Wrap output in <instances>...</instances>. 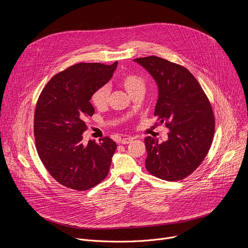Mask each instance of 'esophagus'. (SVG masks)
Returning <instances> with one entry per match:
<instances>
[{"instance_id": "1", "label": "esophagus", "mask_w": 248, "mask_h": 248, "mask_svg": "<svg viewBox=\"0 0 248 248\" xmlns=\"http://www.w3.org/2000/svg\"><path fill=\"white\" fill-rule=\"evenodd\" d=\"M132 139H133L132 137H125V138H123V139H122L121 142H122L123 144H128V143L131 142Z\"/></svg>"}]
</instances>
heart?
<instances>
[{"mask_svg":"<svg viewBox=\"0 0 248 248\" xmlns=\"http://www.w3.org/2000/svg\"><path fill=\"white\" fill-rule=\"evenodd\" d=\"M121 83L124 89L131 95L135 90L139 88H144V81L139 76L135 74H125L121 78ZM109 87L107 85H102L95 89L90 97V101L97 109H103L108 104L109 98Z\"/></svg>","mask_w":248,"mask_h":248,"instance_id":"obj_1","label":"heart"}]
</instances>
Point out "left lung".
<instances>
[{"label": "left lung", "mask_w": 248, "mask_h": 248, "mask_svg": "<svg viewBox=\"0 0 248 248\" xmlns=\"http://www.w3.org/2000/svg\"><path fill=\"white\" fill-rule=\"evenodd\" d=\"M133 61L155 79L159 97L154 115L170 129L162 143L155 137L144 139L146 170L161 180L181 181L200 166L211 147L215 131L213 109L185 66L156 56Z\"/></svg>", "instance_id": "left-lung-1"}]
</instances>
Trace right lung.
<instances>
[{"label": "right lung", "mask_w": 248, "mask_h": 248, "mask_svg": "<svg viewBox=\"0 0 248 248\" xmlns=\"http://www.w3.org/2000/svg\"><path fill=\"white\" fill-rule=\"evenodd\" d=\"M80 62L54 76L43 88L34 114V136L40 160L62 186L83 191L109 172L117 144L110 137L82 143L85 121L94 114L92 92L107 83L117 67Z\"/></svg>", "instance_id": "right-lung-1"}]
</instances>
